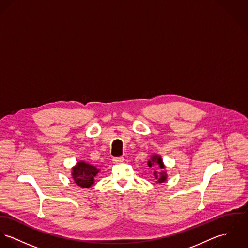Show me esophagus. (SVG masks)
<instances>
[{"instance_id": "1", "label": "esophagus", "mask_w": 248, "mask_h": 248, "mask_svg": "<svg viewBox=\"0 0 248 248\" xmlns=\"http://www.w3.org/2000/svg\"><path fill=\"white\" fill-rule=\"evenodd\" d=\"M113 163H122L124 161V158L123 157H113Z\"/></svg>"}]
</instances>
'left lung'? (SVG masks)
Wrapping results in <instances>:
<instances>
[{
    "label": "left lung",
    "instance_id": "obj_1",
    "mask_svg": "<svg viewBox=\"0 0 248 248\" xmlns=\"http://www.w3.org/2000/svg\"><path fill=\"white\" fill-rule=\"evenodd\" d=\"M157 165L159 166V168L162 170H159V171H155L154 172V178L156 180V183H164L165 181L167 180V172L164 171L163 170L165 169V166L163 164V160L160 155H154L151 160L148 161V166L151 168L153 166H155Z\"/></svg>",
    "mask_w": 248,
    "mask_h": 248
}]
</instances>
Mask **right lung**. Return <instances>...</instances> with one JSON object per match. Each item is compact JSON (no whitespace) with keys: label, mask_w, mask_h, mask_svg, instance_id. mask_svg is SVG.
<instances>
[{"label":"right lung","mask_w":248,"mask_h":248,"mask_svg":"<svg viewBox=\"0 0 248 248\" xmlns=\"http://www.w3.org/2000/svg\"><path fill=\"white\" fill-rule=\"evenodd\" d=\"M99 172V169L92 166L84 161H79L72 169V178L75 183L82 187L89 188L94 182V177Z\"/></svg>","instance_id":"obj_1"}]
</instances>
